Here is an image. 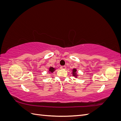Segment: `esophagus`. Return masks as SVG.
<instances>
[{"label":"esophagus","instance_id":"1","mask_svg":"<svg viewBox=\"0 0 121 121\" xmlns=\"http://www.w3.org/2000/svg\"><path fill=\"white\" fill-rule=\"evenodd\" d=\"M60 69H66V66H65V65H63V66H61L60 67Z\"/></svg>","mask_w":121,"mask_h":121}]
</instances>
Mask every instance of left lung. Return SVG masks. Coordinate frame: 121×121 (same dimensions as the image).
Masks as SVG:
<instances>
[{
  "label": "left lung",
  "mask_w": 121,
  "mask_h": 121,
  "mask_svg": "<svg viewBox=\"0 0 121 121\" xmlns=\"http://www.w3.org/2000/svg\"><path fill=\"white\" fill-rule=\"evenodd\" d=\"M76 71H77V69H73V72H72V74H73V76L77 78V73H76Z\"/></svg>",
  "instance_id": "1"
}]
</instances>
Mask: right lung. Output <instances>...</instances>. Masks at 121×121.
<instances>
[{
  "label": "right lung",
  "instance_id": "obj_1",
  "mask_svg": "<svg viewBox=\"0 0 121 121\" xmlns=\"http://www.w3.org/2000/svg\"><path fill=\"white\" fill-rule=\"evenodd\" d=\"M55 70H56V69H55V68H53L52 67H50L49 69V73H50V72L53 73Z\"/></svg>",
  "mask_w": 121,
  "mask_h": 121
}]
</instances>
